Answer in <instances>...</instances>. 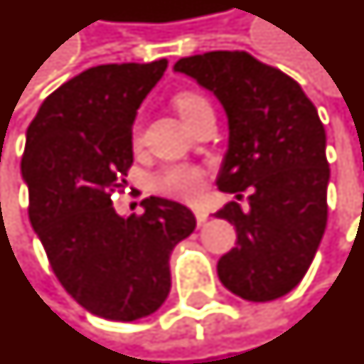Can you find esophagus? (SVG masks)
I'll use <instances>...</instances> for the list:
<instances>
[{
    "instance_id": "34e87169",
    "label": "esophagus",
    "mask_w": 364,
    "mask_h": 364,
    "mask_svg": "<svg viewBox=\"0 0 364 364\" xmlns=\"http://www.w3.org/2000/svg\"><path fill=\"white\" fill-rule=\"evenodd\" d=\"M195 218H197V225L205 226V223H207V218H208V213L207 210H200V208H197V210H195Z\"/></svg>"
}]
</instances>
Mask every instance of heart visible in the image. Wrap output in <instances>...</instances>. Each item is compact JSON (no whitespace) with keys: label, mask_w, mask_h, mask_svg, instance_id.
<instances>
[{"label":"heart","mask_w":364,"mask_h":364,"mask_svg":"<svg viewBox=\"0 0 364 364\" xmlns=\"http://www.w3.org/2000/svg\"><path fill=\"white\" fill-rule=\"evenodd\" d=\"M173 106L187 126L200 118L205 112H210V104L207 98L200 96L199 92H193V90H181L175 94ZM141 134H144V124L138 118L132 126L134 147L141 144ZM205 187H207V175L200 167H195V165H171L157 175L156 179V189L159 193L175 197V199L191 200V203L199 199Z\"/></svg>","instance_id":"b5f03b06"}]
</instances>
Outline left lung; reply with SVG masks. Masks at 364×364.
<instances>
[{
	"label": "left lung",
	"mask_w": 364,
	"mask_h": 364,
	"mask_svg": "<svg viewBox=\"0 0 364 364\" xmlns=\"http://www.w3.org/2000/svg\"><path fill=\"white\" fill-rule=\"evenodd\" d=\"M177 73L217 94L228 116L223 193L250 191L217 213L236 228V246L217 264L220 282L248 301H272L304 279L327 225L325 128L296 80L246 50L179 58Z\"/></svg>",
	"instance_id": "obj_1"
}]
</instances>
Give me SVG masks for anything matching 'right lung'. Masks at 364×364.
I'll list each match as a JSON object with an SVG mask.
<instances>
[{
    "label": "right lung",
    "instance_id": "1",
    "mask_svg": "<svg viewBox=\"0 0 364 364\" xmlns=\"http://www.w3.org/2000/svg\"><path fill=\"white\" fill-rule=\"evenodd\" d=\"M165 68V58L88 68L49 94L27 128L29 220L60 286L112 321L161 307L169 256L197 226L185 205L161 197L144 199V213L128 218L112 205L134 164L136 112Z\"/></svg>",
    "mask_w": 364,
    "mask_h": 364
}]
</instances>
